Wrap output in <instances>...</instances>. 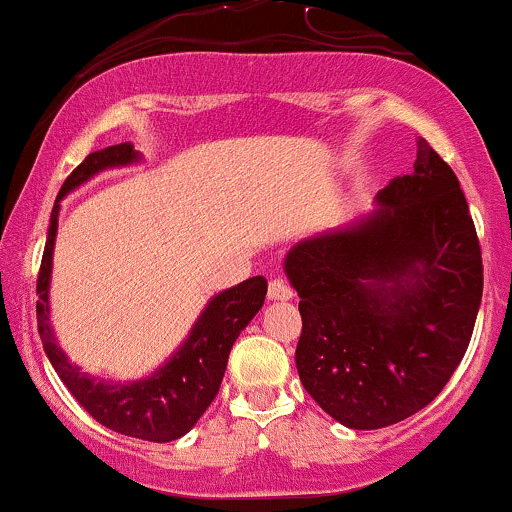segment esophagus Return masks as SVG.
<instances>
[{"label":"esophagus","mask_w":512,"mask_h":512,"mask_svg":"<svg viewBox=\"0 0 512 512\" xmlns=\"http://www.w3.org/2000/svg\"><path fill=\"white\" fill-rule=\"evenodd\" d=\"M267 298H269V301H289V298H293V289L289 284H286V281L272 279V281H269Z\"/></svg>","instance_id":"1"}]
</instances>
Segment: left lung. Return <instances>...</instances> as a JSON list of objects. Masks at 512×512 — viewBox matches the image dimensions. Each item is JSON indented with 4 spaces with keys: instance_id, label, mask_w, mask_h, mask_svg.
I'll return each instance as SVG.
<instances>
[{
    "instance_id": "1",
    "label": "left lung",
    "mask_w": 512,
    "mask_h": 512,
    "mask_svg": "<svg viewBox=\"0 0 512 512\" xmlns=\"http://www.w3.org/2000/svg\"><path fill=\"white\" fill-rule=\"evenodd\" d=\"M411 175L349 226L305 238L284 272L301 296L296 368L346 428L373 431L431 404L460 366L484 267L460 180L426 139Z\"/></svg>"
}]
</instances>
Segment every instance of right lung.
Returning a JSON list of instances; mask_svg holds the SVG:
<instances>
[{"instance_id": "add662e5", "label": "right lung", "mask_w": 512, "mask_h": 512, "mask_svg": "<svg viewBox=\"0 0 512 512\" xmlns=\"http://www.w3.org/2000/svg\"><path fill=\"white\" fill-rule=\"evenodd\" d=\"M137 161L139 154L132 144H115L88 154L64 180L50 214L48 243H45L38 286H35L40 296L35 313H38L40 342H43L52 368L57 370V375L76 402L98 424L129 438L170 443V440L185 436L197 424L199 416L209 409V404L214 402L223 373H226L228 354H231L238 334L248 327V322L262 308L264 296H267V279L252 276V279L240 281L233 289L221 291L219 296L211 298L182 346H178V351L149 378L134 380V383L91 378L84 370H79L76 363L69 361L67 354L55 342L48 303L60 202L101 170L129 166V163Z\"/></svg>"}]
</instances>
